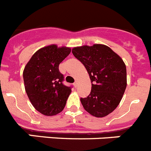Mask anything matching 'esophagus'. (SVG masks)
Wrapping results in <instances>:
<instances>
[{
	"mask_svg": "<svg viewBox=\"0 0 151 151\" xmlns=\"http://www.w3.org/2000/svg\"><path fill=\"white\" fill-rule=\"evenodd\" d=\"M78 86V81H76V82H74V83H73V87H77Z\"/></svg>",
	"mask_w": 151,
	"mask_h": 151,
	"instance_id": "1",
	"label": "esophagus"
}]
</instances>
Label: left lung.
Here are the masks:
<instances>
[{
    "mask_svg": "<svg viewBox=\"0 0 151 151\" xmlns=\"http://www.w3.org/2000/svg\"><path fill=\"white\" fill-rule=\"evenodd\" d=\"M72 53L84 65L92 83L90 94L81 98L83 108L97 117L107 116L118 106L126 89L124 62L103 44L77 47Z\"/></svg>",
    "mask_w": 151,
    "mask_h": 151,
    "instance_id": "left-lung-1",
    "label": "left lung"
}]
</instances>
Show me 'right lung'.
<instances>
[{
  "mask_svg": "<svg viewBox=\"0 0 151 151\" xmlns=\"http://www.w3.org/2000/svg\"><path fill=\"white\" fill-rule=\"evenodd\" d=\"M70 50L54 44L45 47L37 50L25 66V91L33 106L42 114L56 115L65 107L72 87L63 83L64 75L59 71V64Z\"/></svg>",
  "mask_w": 151,
  "mask_h": 151,
  "instance_id": "add662e5",
  "label": "right lung"
}]
</instances>
